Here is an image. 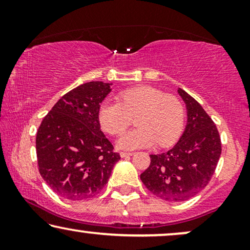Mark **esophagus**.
<instances>
[{
  "label": "esophagus",
  "mask_w": 250,
  "mask_h": 250,
  "mask_svg": "<svg viewBox=\"0 0 250 250\" xmlns=\"http://www.w3.org/2000/svg\"><path fill=\"white\" fill-rule=\"evenodd\" d=\"M133 152H126V151H122L121 152V157H123V158H125V157H129L132 156Z\"/></svg>",
  "instance_id": "esophagus-1"
}]
</instances>
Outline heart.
<instances>
[{
  "mask_svg": "<svg viewBox=\"0 0 250 250\" xmlns=\"http://www.w3.org/2000/svg\"><path fill=\"white\" fill-rule=\"evenodd\" d=\"M119 101H104L99 109L101 128L110 135L122 134L136 117L138 127L119 138V149L149 148L155 143L167 146L182 132L186 112L176 95L143 85L123 91Z\"/></svg>",
  "mask_w": 250,
  "mask_h": 250,
  "instance_id": "heart-1",
  "label": "heart"
}]
</instances>
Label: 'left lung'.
<instances>
[{
	"instance_id": "1",
	"label": "left lung",
	"mask_w": 250,
	"mask_h": 250,
	"mask_svg": "<svg viewBox=\"0 0 250 250\" xmlns=\"http://www.w3.org/2000/svg\"><path fill=\"white\" fill-rule=\"evenodd\" d=\"M188 124L179 142L167 152L150 155L140 179L150 192L166 201H186L209 183L222 146L217 127L199 102L182 88Z\"/></svg>"
}]
</instances>
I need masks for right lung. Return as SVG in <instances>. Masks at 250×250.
<instances>
[{"label":"right lung","instance_id":"1","mask_svg":"<svg viewBox=\"0 0 250 250\" xmlns=\"http://www.w3.org/2000/svg\"><path fill=\"white\" fill-rule=\"evenodd\" d=\"M110 84L88 82L68 92L53 105L36 134L41 176L68 200L94 197L108 183L121 159L100 129V104Z\"/></svg>","mask_w":250,"mask_h":250}]
</instances>
